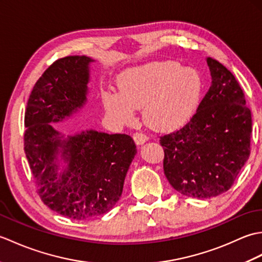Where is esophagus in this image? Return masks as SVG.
<instances>
[{
  "label": "esophagus",
  "instance_id": "obj_1",
  "mask_svg": "<svg viewBox=\"0 0 262 262\" xmlns=\"http://www.w3.org/2000/svg\"><path fill=\"white\" fill-rule=\"evenodd\" d=\"M133 138H134L136 145H143L144 143H146L148 141V137L145 134H143V133H136V134L133 136Z\"/></svg>",
  "mask_w": 262,
  "mask_h": 262
}]
</instances>
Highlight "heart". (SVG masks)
<instances>
[{
    "label": "heart",
    "mask_w": 262,
    "mask_h": 262,
    "mask_svg": "<svg viewBox=\"0 0 262 262\" xmlns=\"http://www.w3.org/2000/svg\"><path fill=\"white\" fill-rule=\"evenodd\" d=\"M119 91H105L103 104L115 119L128 124L144 108L146 124L157 130L185 126L199 107L204 82L199 72L172 60L130 68L118 77Z\"/></svg>",
    "instance_id": "obj_1"
}]
</instances>
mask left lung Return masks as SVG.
<instances>
[{
    "instance_id": "left-lung-1",
    "label": "left lung",
    "mask_w": 262,
    "mask_h": 262,
    "mask_svg": "<svg viewBox=\"0 0 262 262\" xmlns=\"http://www.w3.org/2000/svg\"><path fill=\"white\" fill-rule=\"evenodd\" d=\"M211 84L188 124L161 137L166 179L178 192L210 198L229 190L250 157L251 111L234 75L207 58Z\"/></svg>"
}]
</instances>
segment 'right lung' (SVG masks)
Returning a JSON list of instances; mask_svg holds the SVG:
<instances>
[{"label": "right lung", "mask_w": 262, "mask_h": 262, "mask_svg": "<svg viewBox=\"0 0 262 262\" xmlns=\"http://www.w3.org/2000/svg\"><path fill=\"white\" fill-rule=\"evenodd\" d=\"M94 62L84 55L56 60L33 86L25 115V152L41 200L76 221L114 207L137 153L126 134L86 129L66 135L53 126L86 105Z\"/></svg>", "instance_id": "1"}]
</instances>
